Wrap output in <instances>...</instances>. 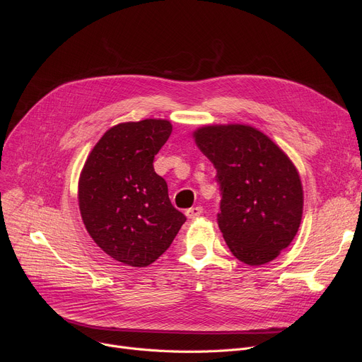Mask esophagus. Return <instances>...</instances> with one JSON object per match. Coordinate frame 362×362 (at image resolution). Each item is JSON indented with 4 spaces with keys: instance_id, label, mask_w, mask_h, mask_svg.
<instances>
[{
    "instance_id": "esophagus-1",
    "label": "esophagus",
    "mask_w": 362,
    "mask_h": 362,
    "mask_svg": "<svg viewBox=\"0 0 362 362\" xmlns=\"http://www.w3.org/2000/svg\"><path fill=\"white\" fill-rule=\"evenodd\" d=\"M202 211H204V208L201 205H197V206H192V208H189V210H186V216H187V218L195 220L202 214Z\"/></svg>"
}]
</instances>
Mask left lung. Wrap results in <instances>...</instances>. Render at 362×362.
<instances>
[{"label":"left lung","mask_w":362,"mask_h":362,"mask_svg":"<svg viewBox=\"0 0 362 362\" xmlns=\"http://www.w3.org/2000/svg\"><path fill=\"white\" fill-rule=\"evenodd\" d=\"M221 187L218 227L232 254L248 265L276 259L302 220L303 191L292 160L250 124H208L194 132Z\"/></svg>","instance_id":"1"}]
</instances>
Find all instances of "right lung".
I'll list each match as a JSON object with an SVG mask.
<instances>
[{
    "mask_svg": "<svg viewBox=\"0 0 362 362\" xmlns=\"http://www.w3.org/2000/svg\"><path fill=\"white\" fill-rule=\"evenodd\" d=\"M171 130L164 119L112 126L81 171L78 199L89 236L107 255L130 267L154 262L186 221L152 165Z\"/></svg>",
    "mask_w": 362,
    "mask_h": 362,
    "instance_id": "right-lung-1",
    "label": "right lung"
}]
</instances>
